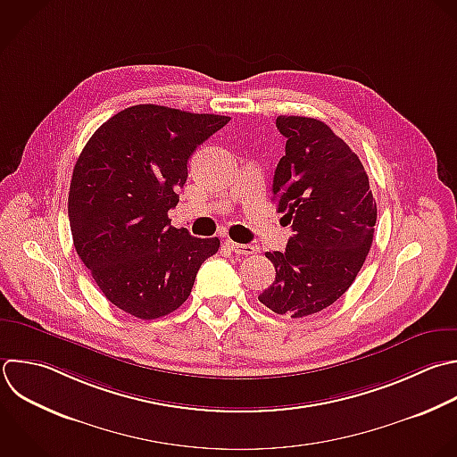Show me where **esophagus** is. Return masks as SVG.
Wrapping results in <instances>:
<instances>
[{"instance_id": "esophagus-1", "label": "esophagus", "mask_w": 457, "mask_h": 457, "mask_svg": "<svg viewBox=\"0 0 457 457\" xmlns=\"http://www.w3.org/2000/svg\"><path fill=\"white\" fill-rule=\"evenodd\" d=\"M225 246H227L228 250H232L234 253H239V255H252V253H257V252H259V248L253 246V245H241V243H234V241H230V239L225 241Z\"/></svg>"}]
</instances>
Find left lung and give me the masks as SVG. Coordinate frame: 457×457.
Here are the masks:
<instances>
[{"instance_id": "left-lung-1", "label": "left lung", "mask_w": 457, "mask_h": 457, "mask_svg": "<svg viewBox=\"0 0 457 457\" xmlns=\"http://www.w3.org/2000/svg\"><path fill=\"white\" fill-rule=\"evenodd\" d=\"M277 129L287 141L271 193L295 234L284 252H266L277 275L259 302L303 318L355 280L371 246L377 204L359 157L323 121L278 116Z\"/></svg>"}]
</instances>
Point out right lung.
I'll list each match as a JSON object with an SVG mask.
<instances>
[{
	"instance_id": "1",
	"label": "right lung",
	"mask_w": 457,
	"mask_h": 457,
	"mask_svg": "<svg viewBox=\"0 0 457 457\" xmlns=\"http://www.w3.org/2000/svg\"><path fill=\"white\" fill-rule=\"evenodd\" d=\"M230 121L161 105H134L105 121L84 146L70 186L73 245L111 303L155 320L191 295L196 273L220 248L171 227L187 161Z\"/></svg>"
}]
</instances>
